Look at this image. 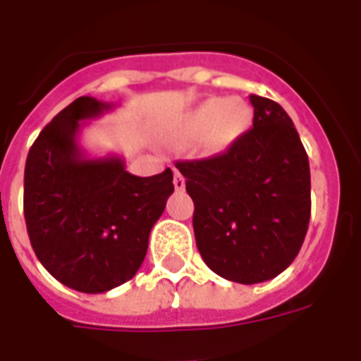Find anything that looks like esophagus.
<instances>
[{
  "instance_id": "1",
  "label": "esophagus",
  "mask_w": 361,
  "mask_h": 361,
  "mask_svg": "<svg viewBox=\"0 0 361 361\" xmlns=\"http://www.w3.org/2000/svg\"><path fill=\"white\" fill-rule=\"evenodd\" d=\"M173 188L178 189V191H183V189H185V180H183V176H181L178 170L173 172Z\"/></svg>"
}]
</instances>
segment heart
Masks as SVG:
<instances>
[{
	"label": "heart",
	"instance_id": "1",
	"mask_svg": "<svg viewBox=\"0 0 361 361\" xmlns=\"http://www.w3.org/2000/svg\"><path fill=\"white\" fill-rule=\"evenodd\" d=\"M251 123V110L240 98H212L199 104L181 119L176 131L178 141L195 142L203 139L204 150L219 152L238 139Z\"/></svg>",
	"mask_w": 361,
	"mask_h": 361
}]
</instances>
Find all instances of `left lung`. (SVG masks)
<instances>
[{"label": "left lung", "instance_id": "8db88e82", "mask_svg": "<svg viewBox=\"0 0 361 361\" xmlns=\"http://www.w3.org/2000/svg\"><path fill=\"white\" fill-rule=\"evenodd\" d=\"M253 127L226 152L178 162L197 250L219 276L265 282L292 265L311 214L310 160L284 108L251 94Z\"/></svg>", "mask_w": 361, "mask_h": 361}]
</instances>
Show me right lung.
I'll use <instances>...</instances> for the list:
<instances>
[{"label":"right lung","instance_id":"obj_1","mask_svg":"<svg viewBox=\"0 0 361 361\" xmlns=\"http://www.w3.org/2000/svg\"><path fill=\"white\" fill-rule=\"evenodd\" d=\"M111 104L81 96L44 127L25 166V220L38 261L61 284L102 294L133 279L150 230L173 193V173L139 178L119 157L87 158L85 119Z\"/></svg>","mask_w":361,"mask_h":361}]
</instances>
